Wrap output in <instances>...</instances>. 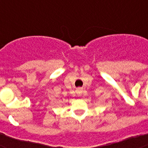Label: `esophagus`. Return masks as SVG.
Returning a JSON list of instances; mask_svg holds the SVG:
<instances>
[{
    "mask_svg": "<svg viewBox=\"0 0 148 148\" xmlns=\"http://www.w3.org/2000/svg\"><path fill=\"white\" fill-rule=\"evenodd\" d=\"M76 93H77V95H78V96H81V95H82V93H83V89H82V88H77Z\"/></svg>",
    "mask_w": 148,
    "mask_h": 148,
    "instance_id": "obj_1",
    "label": "esophagus"
}]
</instances>
